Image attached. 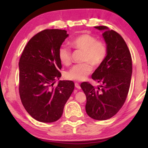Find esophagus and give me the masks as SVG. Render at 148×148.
I'll list each match as a JSON object with an SVG mask.
<instances>
[{
	"instance_id": "1",
	"label": "esophagus",
	"mask_w": 148,
	"mask_h": 148,
	"mask_svg": "<svg viewBox=\"0 0 148 148\" xmlns=\"http://www.w3.org/2000/svg\"><path fill=\"white\" fill-rule=\"evenodd\" d=\"M75 87H76L77 89H79L80 88H81V87H80L79 84H77V83H75Z\"/></svg>"
}]
</instances>
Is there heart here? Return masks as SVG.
Returning <instances> with one entry per match:
<instances>
[{
    "mask_svg": "<svg viewBox=\"0 0 148 148\" xmlns=\"http://www.w3.org/2000/svg\"><path fill=\"white\" fill-rule=\"evenodd\" d=\"M71 44L74 48L84 51L83 61L89 62L94 66L101 64L106 56L107 49L102 42L97 41L95 36L89 34H83L72 40ZM60 61L64 65L71 62V51L68 47L62 46L59 49ZM92 71L91 65L88 62L76 64L65 74L66 78L73 81H82Z\"/></svg>",
    "mask_w": 148,
    "mask_h": 148,
    "instance_id": "b5f03b06",
    "label": "heart"
}]
</instances>
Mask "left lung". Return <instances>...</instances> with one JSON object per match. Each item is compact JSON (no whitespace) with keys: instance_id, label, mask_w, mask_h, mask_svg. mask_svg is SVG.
Listing matches in <instances>:
<instances>
[{"instance_id":"1","label":"left lung","mask_w":148,"mask_h":148,"mask_svg":"<svg viewBox=\"0 0 148 148\" xmlns=\"http://www.w3.org/2000/svg\"><path fill=\"white\" fill-rule=\"evenodd\" d=\"M103 31L106 56L92 74V79L101 86L95 88L88 82L80 87L86 95V111L96 120L111 118L121 109L128 95L132 76V59L121 36L106 26L95 27Z\"/></svg>"}]
</instances>
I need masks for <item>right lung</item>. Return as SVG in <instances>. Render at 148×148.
<instances>
[{
  "mask_svg": "<svg viewBox=\"0 0 148 148\" xmlns=\"http://www.w3.org/2000/svg\"><path fill=\"white\" fill-rule=\"evenodd\" d=\"M69 34L65 30L46 29L32 37L19 62L20 98L30 116L43 123L56 121L74 91V83L60 80L59 49Z\"/></svg>",
  "mask_w": 148,
  "mask_h": 148,
  "instance_id": "right-lung-1",
  "label": "right lung"
}]
</instances>
